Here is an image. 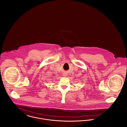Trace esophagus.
I'll list each match as a JSON object with an SVG mask.
<instances>
[{
    "label": "esophagus",
    "instance_id": "obj_1",
    "mask_svg": "<svg viewBox=\"0 0 127 127\" xmlns=\"http://www.w3.org/2000/svg\"><path fill=\"white\" fill-rule=\"evenodd\" d=\"M64 75V76H66V74L64 73V75Z\"/></svg>",
    "mask_w": 127,
    "mask_h": 127
}]
</instances>
